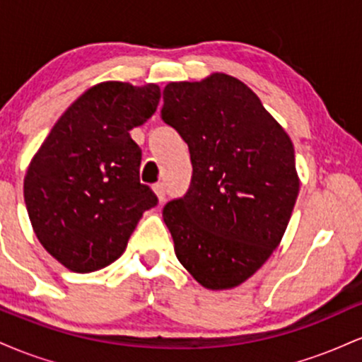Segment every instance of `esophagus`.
I'll use <instances>...</instances> for the list:
<instances>
[{
	"label": "esophagus",
	"mask_w": 362,
	"mask_h": 362,
	"mask_svg": "<svg viewBox=\"0 0 362 362\" xmlns=\"http://www.w3.org/2000/svg\"><path fill=\"white\" fill-rule=\"evenodd\" d=\"M153 192H155V195L158 197V202L165 201V185L163 184L153 185Z\"/></svg>",
	"instance_id": "esophagus-1"
}]
</instances>
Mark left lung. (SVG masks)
I'll use <instances>...</instances> for the list:
<instances>
[{
  "label": "left lung",
  "instance_id": "left-lung-1",
  "mask_svg": "<svg viewBox=\"0 0 362 362\" xmlns=\"http://www.w3.org/2000/svg\"><path fill=\"white\" fill-rule=\"evenodd\" d=\"M161 117L189 144L192 182L165 206L178 262L202 288L233 289L267 262L300 194L289 134L226 73L172 81Z\"/></svg>",
  "mask_w": 362,
  "mask_h": 362
}]
</instances>
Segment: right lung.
<instances>
[{"mask_svg": "<svg viewBox=\"0 0 362 362\" xmlns=\"http://www.w3.org/2000/svg\"><path fill=\"white\" fill-rule=\"evenodd\" d=\"M156 83L102 81L57 119L30 160L23 197L40 245L68 271L88 274L126 250L156 206L139 182L141 149L129 134L156 112Z\"/></svg>", "mask_w": 362, "mask_h": 362, "instance_id": "obj_1", "label": "right lung"}]
</instances>
